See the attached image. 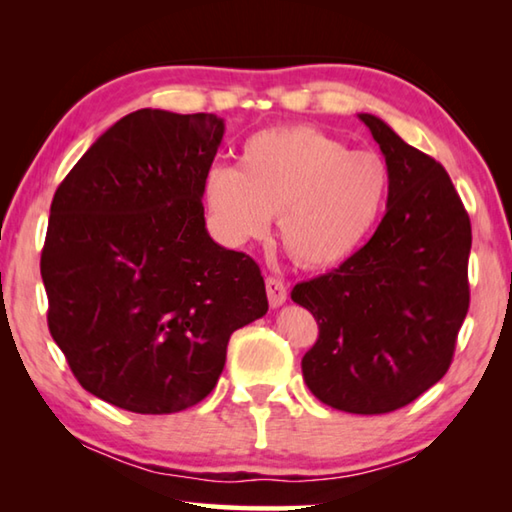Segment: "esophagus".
<instances>
[{
    "mask_svg": "<svg viewBox=\"0 0 512 512\" xmlns=\"http://www.w3.org/2000/svg\"><path fill=\"white\" fill-rule=\"evenodd\" d=\"M266 296H268V305L273 309L282 307L287 302V287H284L282 280L277 277H266Z\"/></svg>",
    "mask_w": 512,
    "mask_h": 512,
    "instance_id": "1",
    "label": "esophagus"
}]
</instances>
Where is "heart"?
Instances as JSON below:
<instances>
[{"mask_svg":"<svg viewBox=\"0 0 512 512\" xmlns=\"http://www.w3.org/2000/svg\"><path fill=\"white\" fill-rule=\"evenodd\" d=\"M391 194V167L314 126L268 128L248 137L239 167L214 164L203 198L232 246L264 239L277 214L280 241L305 268L341 266L366 244Z\"/></svg>","mask_w":512,"mask_h":512,"instance_id":"b5f03b06","label":"heart"}]
</instances>
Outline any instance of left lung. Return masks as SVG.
<instances>
[{
  "label": "left lung",
  "instance_id": "left-lung-1",
  "mask_svg": "<svg viewBox=\"0 0 512 512\" xmlns=\"http://www.w3.org/2000/svg\"><path fill=\"white\" fill-rule=\"evenodd\" d=\"M391 167L375 235L348 262L291 291L318 323L302 377L320 402L379 415L443 379L467 307L470 216L443 164L361 112Z\"/></svg>",
  "mask_w": 512,
  "mask_h": 512
}]
</instances>
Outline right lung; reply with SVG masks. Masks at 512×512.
Here are the masks:
<instances>
[{
	"label": "right lung",
	"mask_w": 512,
	"mask_h": 512,
	"mask_svg": "<svg viewBox=\"0 0 512 512\" xmlns=\"http://www.w3.org/2000/svg\"><path fill=\"white\" fill-rule=\"evenodd\" d=\"M221 117L142 108L58 185L40 273L49 332L85 391L133 413L212 393L230 334L268 311L253 257L207 235L203 178Z\"/></svg>",
	"instance_id": "obj_1"
}]
</instances>
